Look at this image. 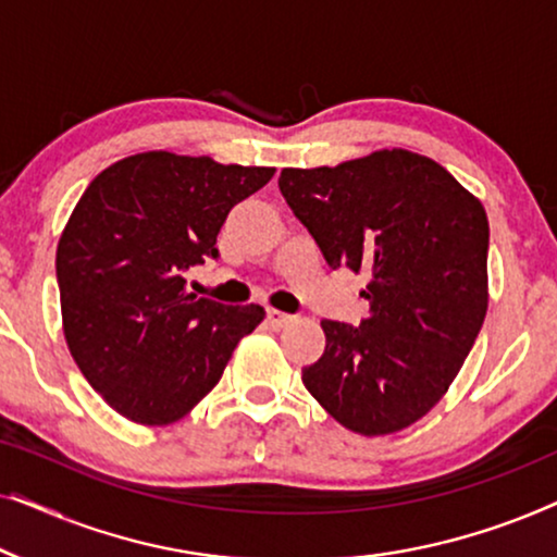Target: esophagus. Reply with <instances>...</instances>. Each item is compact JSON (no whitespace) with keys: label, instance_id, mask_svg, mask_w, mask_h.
<instances>
[{"label":"esophagus","instance_id":"34e87169","mask_svg":"<svg viewBox=\"0 0 557 557\" xmlns=\"http://www.w3.org/2000/svg\"><path fill=\"white\" fill-rule=\"evenodd\" d=\"M265 322H269L273 330H284L294 322L292 314H286V311H278V309H269V314H265Z\"/></svg>","mask_w":557,"mask_h":557}]
</instances>
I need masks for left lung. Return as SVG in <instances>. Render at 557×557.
Here are the masks:
<instances>
[{"label": "left lung", "mask_w": 557, "mask_h": 557, "mask_svg": "<svg viewBox=\"0 0 557 557\" xmlns=\"http://www.w3.org/2000/svg\"><path fill=\"white\" fill-rule=\"evenodd\" d=\"M278 187L332 269L370 273L360 326L324 319L307 391L345 429L385 436L444 398L486 317L490 220L429 157L380 149L337 166H286Z\"/></svg>", "instance_id": "8db88e82"}]
</instances>
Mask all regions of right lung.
<instances>
[{
	"mask_svg": "<svg viewBox=\"0 0 557 557\" xmlns=\"http://www.w3.org/2000/svg\"><path fill=\"white\" fill-rule=\"evenodd\" d=\"M273 172L144 151L103 170L75 205L55 256L65 342L90 387L128 421L187 416L263 322L258 304L189 294L185 271L218 258L227 212Z\"/></svg>",
	"mask_w": 557,
	"mask_h": 557,
	"instance_id": "right-lung-1",
	"label": "right lung"
}]
</instances>
